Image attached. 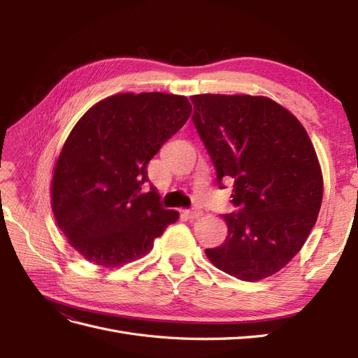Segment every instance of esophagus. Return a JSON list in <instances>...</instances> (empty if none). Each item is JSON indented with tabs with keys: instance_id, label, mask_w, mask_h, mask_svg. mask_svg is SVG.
I'll list each match as a JSON object with an SVG mask.
<instances>
[{
	"instance_id": "1",
	"label": "esophagus",
	"mask_w": 358,
	"mask_h": 358,
	"mask_svg": "<svg viewBox=\"0 0 358 358\" xmlns=\"http://www.w3.org/2000/svg\"><path fill=\"white\" fill-rule=\"evenodd\" d=\"M185 215L188 216L189 220H197V218H200V216L203 215V210L192 208V209H189V210H185Z\"/></svg>"
}]
</instances>
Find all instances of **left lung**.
Masks as SVG:
<instances>
[{"instance_id":"1","label":"left lung","mask_w":358,"mask_h":358,"mask_svg":"<svg viewBox=\"0 0 358 358\" xmlns=\"http://www.w3.org/2000/svg\"><path fill=\"white\" fill-rule=\"evenodd\" d=\"M192 121L216 169L233 179L236 213L224 215L225 242L209 262L257 282L285 267L305 245L322 201V171L305 127L263 95H192Z\"/></svg>"}]
</instances>
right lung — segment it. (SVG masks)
<instances>
[{"label":"right lung","instance_id":"add662e5","mask_svg":"<svg viewBox=\"0 0 358 358\" xmlns=\"http://www.w3.org/2000/svg\"><path fill=\"white\" fill-rule=\"evenodd\" d=\"M187 96L124 92L94 104L71 129L50 182L52 212L85 259L119 267L146 255L176 210L162 209L148 162L185 125Z\"/></svg>","mask_w":358,"mask_h":358}]
</instances>
